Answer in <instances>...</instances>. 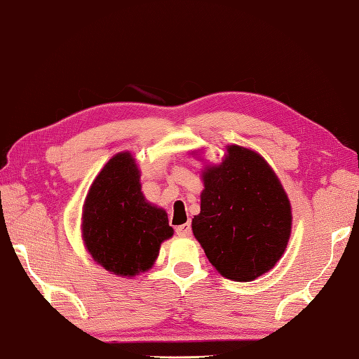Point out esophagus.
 Masks as SVG:
<instances>
[{
  "label": "esophagus",
  "instance_id": "34e87169",
  "mask_svg": "<svg viewBox=\"0 0 359 359\" xmlns=\"http://www.w3.org/2000/svg\"><path fill=\"white\" fill-rule=\"evenodd\" d=\"M175 233L179 236H189L191 235V224L187 222V224H182L177 229H175Z\"/></svg>",
  "mask_w": 359,
  "mask_h": 359
}]
</instances>
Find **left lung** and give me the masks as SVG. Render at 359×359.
<instances>
[{
  "label": "left lung",
  "instance_id": "8db88e82",
  "mask_svg": "<svg viewBox=\"0 0 359 359\" xmlns=\"http://www.w3.org/2000/svg\"><path fill=\"white\" fill-rule=\"evenodd\" d=\"M202 177L201 213L191 227L208 262L235 282L263 276L291 235V205L276 172L257 152L233 144Z\"/></svg>",
  "mask_w": 359,
  "mask_h": 359
}]
</instances>
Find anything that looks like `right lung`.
<instances>
[{"mask_svg":"<svg viewBox=\"0 0 359 359\" xmlns=\"http://www.w3.org/2000/svg\"><path fill=\"white\" fill-rule=\"evenodd\" d=\"M165 210L151 205L129 152L116 154L97 174L82 212V238L104 269L133 277L151 268L160 244L172 236Z\"/></svg>","mask_w":359,"mask_h":359,"instance_id":"right-lung-1","label":"right lung"}]
</instances>
